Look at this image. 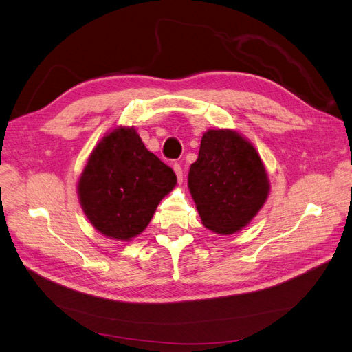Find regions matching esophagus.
Listing matches in <instances>:
<instances>
[{
  "instance_id": "1",
  "label": "esophagus",
  "mask_w": 352,
  "mask_h": 352,
  "mask_svg": "<svg viewBox=\"0 0 352 352\" xmlns=\"http://www.w3.org/2000/svg\"><path fill=\"white\" fill-rule=\"evenodd\" d=\"M173 170H175V173L177 176L179 182H182V180H184V170H182V167H180V164H175Z\"/></svg>"
}]
</instances>
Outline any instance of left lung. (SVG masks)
<instances>
[{
  "label": "left lung",
  "mask_w": 352,
  "mask_h": 352,
  "mask_svg": "<svg viewBox=\"0 0 352 352\" xmlns=\"http://www.w3.org/2000/svg\"><path fill=\"white\" fill-rule=\"evenodd\" d=\"M188 188L202 225L228 236L258 214L270 194V179L250 140L233 129H208L189 167Z\"/></svg>",
  "instance_id": "1"
}]
</instances>
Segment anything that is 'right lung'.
Segmentation results:
<instances>
[{
	"label": "right lung",
	"instance_id": "right-lung-1",
	"mask_svg": "<svg viewBox=\"0 0 352 352\" xmlns=\"http://www.w3.org/2000/svg\"><path fill=\"white\" fill-rule=\"evenodd\" d=\"M176 186V175L148 151L133 126L105 133L78 179L85 216L101 235L129 242L146 229L154 212Z\"/></svg>",
	"mask_w": 352,
	"mask_h": 352
}]
</instances>
